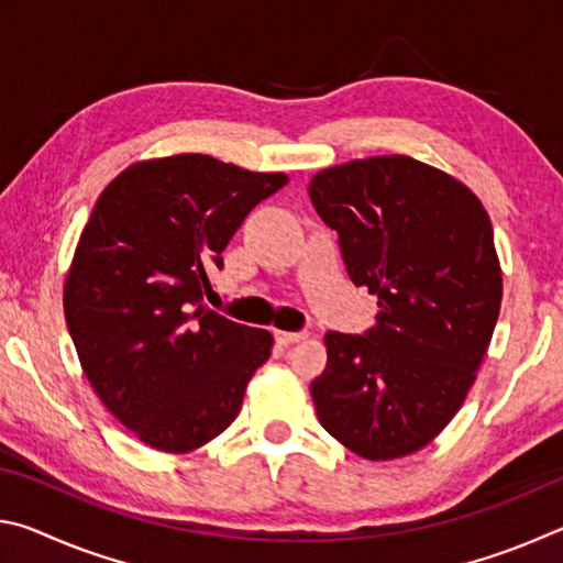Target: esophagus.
Here are the masks:
<instances>
[{
  "mask_svg": "<svg viewBox=\"0 0 563 563\" xmlns=\"http://www.w3.org/2000/svg\"><path fill=\"white\" fill-rule=\"evenodd\" d=\"M305 338V332H288V330H275V342L280 347H290L295 342H300Z\"/></svg>",
  "mask_w": 563,
  "mask_h": 563,
  "instance_id": "esophagus-1",
  "label": "esophagus"
}]
</instances>
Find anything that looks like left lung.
I'll use <instances>...</instances> for the list:
<instances>
[{
  "label": "left lung",
  "mask_w": 563,
  "mask_h": 563,
  "mask_svg": "<svg viewBox=\"0 0 563 563\" xmlns=\"http://www.w3.org/2000/svg\"><path fill=\"white\" fill-rule=\"evenodd\" d=\"M308 194L379 308L365 335H325L320 424L365 460L415 454L460 412L497 325L489 216L462 180L399 154L320 170Z\"/></svg>",
  "instance_id": "obj_1"
}]
</instances>
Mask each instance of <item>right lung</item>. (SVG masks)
<instances>
[{
	"label": "right lung",
	"mask_w": 563,
	"mask_h": 563,
	"mask_svg": "<svg viewBox=\"0 0 563 563\" xmlns=\"http://www.w3.org/2000/svg\"><path fill=\"white\" fill-rule=\"evenodd\" d=\"M285 184L203 154L139 161L84 225L64 283L66 328L93 393L158 452L221 434L271 357L268 330L208 310L203 292L243 218Z\"/></svg>",
	"instance_id": "add662e5"
}]
</instances>
